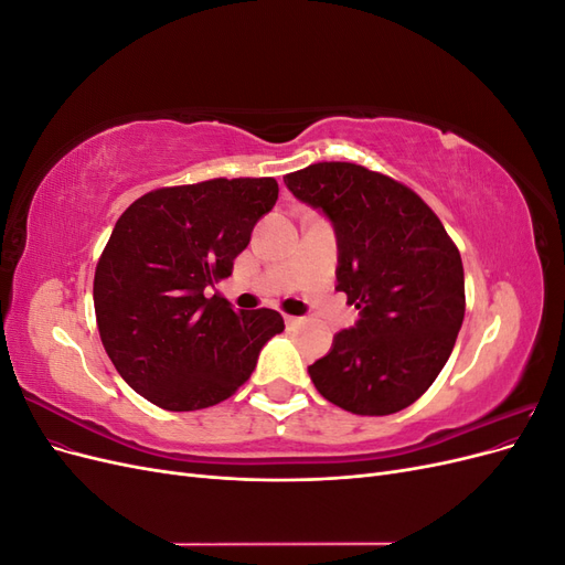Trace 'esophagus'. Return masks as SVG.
Returning <instances> with one entry per match:
<instances>
[{
  "label": "esophagus",
  "instance_id": "obj_1",
  "mask_svg": "<svg viewBox=\"0 0 565 565\" xmlns=\"http://www.w3.org/2000/svg\"><path fill=\"white\" fill-rule=\"evenodd\" d=\"M301 322H303V318H299V316H285V324H287V330H297Z\"/></svg>",
  "mask_w": 565,
  "mask_h": 565
}]
</instances>
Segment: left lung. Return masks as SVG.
I'll return each instance as SVG.
<instances>
[{
	"label": "left lung",
	"instance_id": "obj_1",
	"mask_svg": "<svg viewBox=\"0 0 565 565\" xmlns=\"http://www.w3.org/2000/svg\"><path fill=\"white\" fill-rule=\"evenodd\" d=\"M285 185L330 218L337 289L361 316L309 367L311 382L353 415L413 405L448 363L465 320V268L450 235L417 193L361 164L318 162Z\"/></svg>",
	"mask_w": 565,
	"mask_h": 565
}]
</instances>
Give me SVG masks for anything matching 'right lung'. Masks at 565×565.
<instances>
[{
  "instance_id": "obj_1",
  "label": "right lung",
  "mask_w": 565,
  "mask_h": 565,
  "mask_svg": "<svg viewBox=\"0 0 565 565\" xmlns=\"http://www.w3.org/2000/svg\"><path fill=\"white\" fill-rule=\"evenodd\" d=\"M276 200V179H212L146 193L117 218L94 276L98 334L152 405L191 413L226 401L285 330L278 311L235 313L207 297Z\"/></svg>"
}]
</instances>
